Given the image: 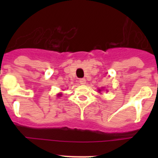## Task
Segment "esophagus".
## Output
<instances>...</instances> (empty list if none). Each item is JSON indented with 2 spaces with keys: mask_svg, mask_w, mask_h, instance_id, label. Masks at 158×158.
Wrapping results in <instances>:
<instances>
[{
  "mask_svg": "<svg viewBox=\"0 0 158 158\" xmlns=\"http://www.w3.org/2000/svg\"><path fill=\"white\" fill-rule=\"evenodd\" d=\"M79 83H80L81 85H85V84L86 83V80L85 78H81V79L79 80Z\"/></svg>",
  "mask_w": 158,
  "mask_h": 158,
  "instance_id": "obj_1",
  "label": "esophagus"
}]
</instances>
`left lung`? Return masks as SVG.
<instances>
[{
  "instance_id": "1",
  "label": "left lung",
  "mask_w": 158,
  "mask_h": 158,
  "mask_svg": "<svg viewBox=\"0 0 158 158\" xmlns=\"http://www.w3.org/2000/svg\"><path fill=\"white\" fill-rule=\"evenodd\" d=\"M101 91V89H99V92H100Z\"/></svg>"
}]
</instances>
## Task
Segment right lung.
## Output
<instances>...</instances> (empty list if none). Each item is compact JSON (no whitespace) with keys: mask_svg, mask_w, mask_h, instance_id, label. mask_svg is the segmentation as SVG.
I'll return each instance as SVG.
<instances>
[{"mask_svg":"<svg viewBox=\"0 0 158 158\" xmlns=\"http://www.w3.org/2000/svg\"><path fill=\"white\" fill-rule=\"evenodd\" d=\"M62 96V93H58V96Z\"/></svg>","mask_w":158,"mask_h":158,"instance_id":"1","label":"right lung"}]
</instances>
